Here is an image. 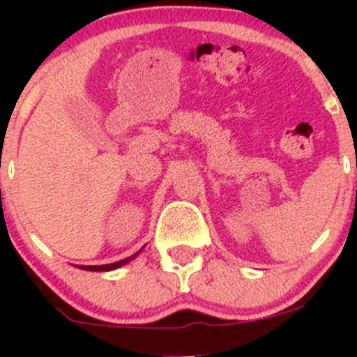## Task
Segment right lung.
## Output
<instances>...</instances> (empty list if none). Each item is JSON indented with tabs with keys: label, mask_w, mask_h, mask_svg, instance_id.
Wrapping results in <instances>:
<instances>
[{
	"label": "right lung",
	"mask_w": 357,
	"mask_h": 357,
	"mask_svg": "<svg viewBox=\"0 0 357 357\" xmlns=\"http://www.w3.org/2000/svg\"><path fill=\"white\" fill-rule=\"evenodd\" d=\"M137 253H134V255H130L129 258H124V260H119V261H116V264H107V265H84V267H80V268H84V270H92V272H107V270H114V268H117V267H122V265H126L127 261H130L132 260L134 257H136Z\"/></svg>",
	"instance_id": "add662e5"
}]
</instances>
